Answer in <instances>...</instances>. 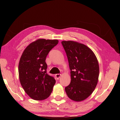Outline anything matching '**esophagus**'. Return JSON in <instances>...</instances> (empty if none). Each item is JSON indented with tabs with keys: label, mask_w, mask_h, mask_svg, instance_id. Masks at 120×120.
<instances>
[{
	"label": "esophagus",
	"mask_w": 120,
	"mask_h": 120,
	"mask_svg": "<svg viewBox=\"0 0 120 120\" xmlns=\"http://www.w3.org/2000/svg\"><path fill=\"white\" fill-rule=\"evenodd\" d=\"M55 76H56V78L57 79H59L61 77V74H56L55 75Z\"/></svg>",
	"instance_id": "esophagus-1"
}]
</instances>
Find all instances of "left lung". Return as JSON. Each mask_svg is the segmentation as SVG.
<instances>
[{"mask_svg":"<svg viewBox=\"0 0 120 120\" xmlns=\"http://www.w3.org/2000/svg\"><path fill=\"white\" fill-rule=\"evenodd\" d=\"M71 70L70 84L65 88L69 98L81 101L92 94L98 81V62L93 51L74 41L61 42Z\"/></svg>","mask_w":120,"mask_h":120,"instance_id":"1","label":"left lung"}]
</instances>
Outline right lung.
<instances>
[{"instance_id": "1", "label": "right lung", "mask_w": 120, "mask_h": 120, "mask_svg": "<svg viewBox=\"0 0 120 120\" xmlns=\"http://www.w3.org/2000/svg\"><path fill=\"white\" fill-rule=\"evenodd\" d=\"M58 42V40L38 38L25 49L20 58V82L26 94L34 100L46 99L52 92L56 80L46 74L45 59Z\"/></svg>"}]
</instances>
